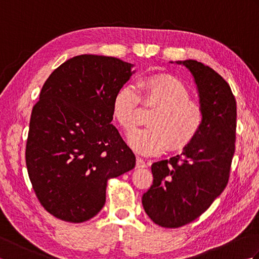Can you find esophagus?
Returning a JSON list of instances; mask_svg holds the SVG:
<instances>
[{
  "label": "esophagus",
  "mask_w": 259,
  "mask_h": 259,
  "mask_svg": "<svg viewBox=\"0 0 259 259\" xmlns=\"http://www.w3.org/2000/svg\"><path fill=\"white\" fill-rule=\"evenodd\" d=\"M146 167H147V164H146L144 159H141V158L137 159V162H136V168L137 169H142V168H146Z\"/></svg>",
  "instance_id": "1"
}]
</instances>
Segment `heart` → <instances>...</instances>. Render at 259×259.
Masks as SVG:
<instances>
[{"label":"heart","instance_id":"obj_1","mask_svg":"<svg viewBox=\"0 0 259 259\" xmlns=\"http://www.w3.org/2000/svg\"><path fill=\"white\" fill-rule=\"evenodd\" d=\"M138 95L133 87L122 85L112 100V115L125 133L139 123V104L155 108L148 115L149 126L128 137L130 147L142 156H157L169 148L172 152L186 150L202 129L205 113L199 103L190 99L183 81L170 74H153L140 82Z\"/></svg>","mask_w":259,"mask_h":259}]
</instances>
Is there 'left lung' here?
<instances>
[{"label": "left lung", "mask_w": 259, "mask_h": 259, "mask_svg": "<svg viewBox=\"0 0 259 259\" xmlns=\"http://www.w3.org/2000/svg\"><path fill=\"white\" fill-rule=\"evenodd\" d=\"M176 63L194 76L205 121L199 136L181 155L151 166L153 183L142 196V205L151 221L164 228L194 222L222 194L229 180L236 141L237 109L229 84L195 60Z\"/></svg>", "instance_id": "8db88e82"}]
</instances>
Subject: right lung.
I'll return each mask as SVG.
<instances>
[{
    "label": "right lung",
    "mask_w": 259,
    "mask_h": 259,
    "mask_svg": "<svg viewBox=\"0 0 259 259\" xmlns=\"http://www.w3.org/2000/svg\"><path fill=\"white\" fill-rule=\"evenodd\" d=\"M134 64L82 54L49 76L32 109L25 161L38 201L61 221L83 223L101 210L107 183L136 157L111 123L112 100Z\"/></svg>",
    "instance_id": "right-lung-1"
}]
</instances>
